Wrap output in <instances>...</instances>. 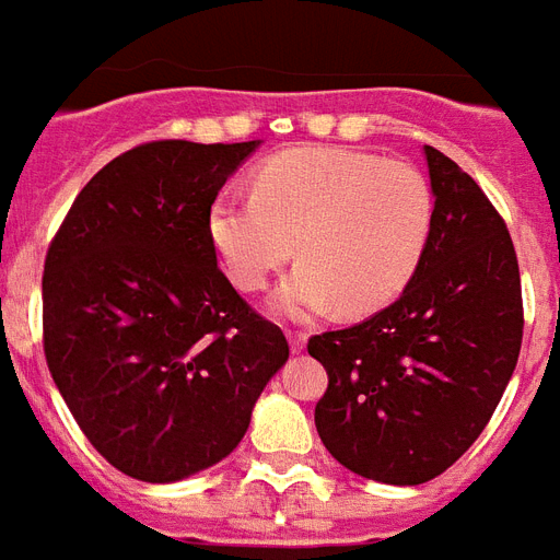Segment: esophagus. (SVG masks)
<instances>
[{
  "label": "esophagus",
  "instance_id": "obj_1",
  "mask_svg": "<svg viewBox=\"0 0 560 560\" xmlns=\"http://www.w3.org/2000/svg\"><path fill=\"white\" fill-rule=\"evenodd\" d=\"M285 338H289V347H292V352L306 350V332H294V329H289V332H285Z\"/></svg>",
  "mask_w": 560,
  "mask_h": 560
}]
</instances>
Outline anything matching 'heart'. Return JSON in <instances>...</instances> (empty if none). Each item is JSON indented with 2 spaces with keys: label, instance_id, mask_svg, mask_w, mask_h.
<instances>
[{
  "label": "heart",
  "instance_id": "heart-1",
  "mask_svg": "<svg viewBox=\"0 0 560 560\" xmlns=\"http://www.w3.org/2000/svg\"><path fill=\"white\" fill-rule=\"evenodd\" d=\"M436 196L422 170L350 147H298L254 173V196L222 194L208 208V240L225 275L259 292L292 259L277 289L283 315H347L390 306L422 266Z\"/></svg>",
  "mask_w": 560,
  "mask_h": 560
}]
</instances>
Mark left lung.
I'll return each mask as SVG.
<instances>
[{"label":"left lung","instance_id":"1","mask_svg":"<svg viewBox=\"0 0 560 560\" xmlns=\"http://www.w3.org/2000/svg\"><path fill=\"white\" fill-rule=\"evenodd\" d=\"M436 222L399 301L364 324L308 338L329 387L320 442L343 468L387 486L440 477L489 424L521 355L512 236L457 161L424 147Z\"/></svg>","mask_w":560,"mask_h":560}]
</instances>
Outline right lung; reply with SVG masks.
Segmentation results:
<instances>
[{
    "label": "right lung",
    "mask_w": 560,
    "mask_h": 560,
    "mask_svg": "<svg viewBox=\"0 0 560 560\" xmlns=\"http://www.w3.org/2000/svg\"><path fill=\"white\" fill-rule=\"evenodd\" d=\"M259 147L150 141L92 176L48 245L43 347L51 378L106 463L176 482L240 445L280 326L219 271L208 208Z\"/></svg>",
    "instance_id": "1"
}]
</instances>
